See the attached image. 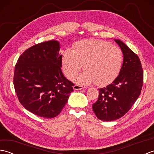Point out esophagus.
Returning <instances> with one entry per match:
<instances>
[{"mask_svg":"<svg viewBox=\"0 0 154 154\" xmlns=\"http://www.w3.org/2000/svg\"><path fill=\"white\" fill-rule=\"evenodd\" d=\"M73 87L74 90H81V89H83L85 88L83 86L79 85H75Z\"/></svg>","mask_w":154,"mask_h":154,"instance_id":"34e87169","label":"esophagus"}]
</instances>
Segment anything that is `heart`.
<instances>
[{"label":"heart","instance_id":"obj_1","mask_svg":"<svg viewBox=\"0 0 154 154\" xmlns=\"http://www.w3.org/2000/svg\"><path fill=\"white\" fill-rule=\"evenodd\" d=\"M122 61V50L110 42L83 40L75 45V51L68 49L64 51L62 67L66 77L71 79L84 65L86 71L75 78L76 82L105 86L119 75Z\"/></svg>","mask_w":154,"mask_h":154}]
</instances>
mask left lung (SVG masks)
<instances>
[{"mask_svg":"<svg viewBox=\"0 0 154 154\" xmlns=\"http://www.w3.org/2000/svg\"><path fill=\"white\" fill-rule=\"evenodd\" d=\"M123 54L120 73L106 87L99 89V95L93 109L98 119L113 121L131 109L141 93L143 73L138 55L120 40H114Z\"/></svg>","mask_w":154,"mask_h":154,"instance_id":"1","label":"left lung"}]
</instances>
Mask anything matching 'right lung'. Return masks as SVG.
I'll list each match as a JSON object with an SVG mask.
<instances>
[{
  "instance_id": "1",
  "label": "right lung",
  "mask_w": 154,
  "mask_h": 154,
  "mask_svg": "<svg viewBox=\"0 0 154 154\" xmlns=\"http://www.w3.org/2000/svg\"><path fill=\"white\" fill-rule=\"evenodd\" d=\"M59 42L50 40L27 49L17 61L14 86L20 103L35 115L57 116L66 104L74 84L61 71Z\"/></svg>"
}]
</instances>
